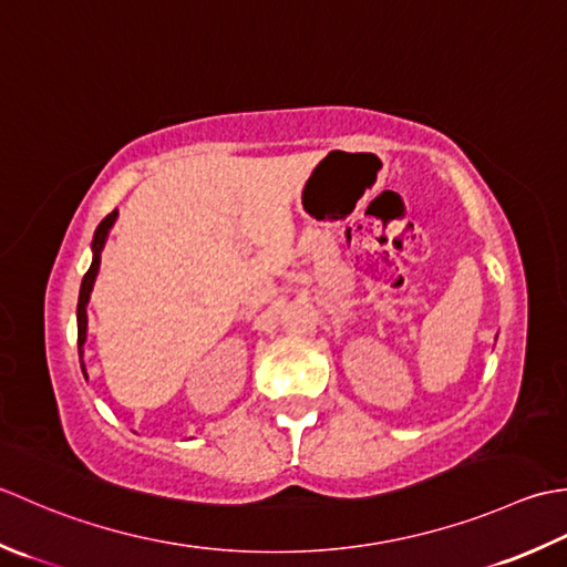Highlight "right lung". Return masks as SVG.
I'll use <instances>...</instances> for the list:
<instances>
[{"mask_svg": "<svg viewBox=\"0 0 567 567\" xmlns=\"http://www.w3.org/2000/svg\"><path fill=\"white\" fill-rule=\"evenodd\" d=\"M117 210H112L102 223L97 225L95 235H92V264L87 274L83 276V284H80V296H78V354H80V369H83V374L87 379L85 372V362H83V354H85V340H87V303H90V293H92V286H95L97 279V271H100V261H102V249H105V241L110 237V229L117 223Z\"/></svg>", "mask_w": 567, "mask_h": 567, "instance_id": "obj_1", "label": "right lung"}]
</instances>
